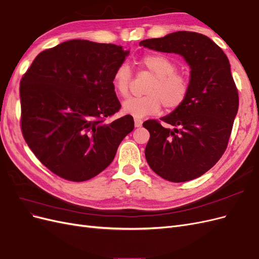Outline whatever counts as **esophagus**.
Here are the masks:
<instances>
[{
  "label": "esophagus",
  "mask_w": 259,
  "mask_h": 259,
  "mask_svg": "<svg viewBox=\"0 0 259 259\" xmlns=\"http://www.w3.org/2000/svg\"><path fill=\"white\" fill-rule=\"evenodd\" d=\"M134 123H135V127H140L143 125V120H140V119H137V117H135Z\"/></svg>",
  "instance_id": "esophagus-1"
}]
</instances>
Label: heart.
<instances>
[{
	"instance_id": "obj_1",
	"label": "heart",
	"mask_w": 259,
	"mask_h": 259,
	"mask_svg": "<svg viewBox=\"0 0 259 259\" xmlns=\"http://www.w3.org/2000/svg\"><path fill=\"white\" fill-rule=\"evenodd\" d=\"M143 70L153 75L145 89V96L132 97L123 103V111L135 117L155 114L163 106L171 112L182 107L189 96L191 84L188 77L177 72V65L165 55L149 53L139 58ZM133 73L126 64L116 68L112 76V86L117 95L127 97Z\"/></svg>"
}]
</instances>
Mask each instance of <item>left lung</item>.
Wrapping results in <instances>:
<instances>
[{"instance_id": "left-lung-1", "label": "left lung", "mask_w": 259, "mask_h": 259, "mask_svg": "<svg viewBox=\"0 0 259 259\" xmlns=\"http://www.w3.org/2000/svg\"><path fill=\"white\" fill-rule=\"evenodd\" d=\"M150 50L179 54L191 68L186 103L158 120L144 122L150 133L145 149L149 166L173 183L198 178L213 167L228 146L239 94L223 50L209 37L177 31L139 43Z\"/></svg>"}]
</instances>
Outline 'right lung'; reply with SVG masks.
Masks as SVG:
<instances>
[{
  "label": "right lung",
  "mask_w": 259,
  "mask_h": 259,
  "mask_svg": "<svg viewBox=\"0 0 259 259\" xmlns=\"http://www.w3.org/2000/svg\"><path fill=\"white\" fill-rule=\"evenodd\" d=\"M128 52L115 44L71 40L41 52L20 81V127L44 166L70 182L98 175L134 130L112 86Z\"/></svg>",
  "instance_id": "right-lung-1"
}]
</instances>
